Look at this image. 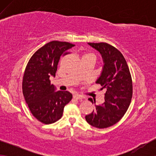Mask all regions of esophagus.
Instances as JSON below:
<instances>
[{"label":"esophagus","mask_w":156,"mask_h":156,"mask_svg":"<svg viewBox=\"0 0 156 156\" xmlns=\"http://www.w3.org/2000/svg\"><path fill=\"white\" fill-rule=\"evenodd\" d=\"M73 97L76 99H83V98H84L82 95L77 94H75L73 96Z\"/></svg>","instance_id":"esophagus-1"}]
</instances>
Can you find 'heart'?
Wrapping results in <instances>:
<instances>
[{
	"mask_svg": "<svg viewBox=\"0 0 156 156\" xmlns=\"http://www.w3.org/2000/svg\"><path fill=\"white\" fill-rule=\"evenodd\" d=\"M94 57V58H95V55L92 54V53H86V54H84L82 56V57Z\"/></svg>",
	"mask_w": 156,
	"mask_h": 156,
	"instance_id": "b5f03b06",
	"label": "heart"
}]
</instances>
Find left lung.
<instances>
[{
  "label": "left lung",
  "mask_w": 156,
  "mask_h": 156,
  "mask_svg": "<svg viewBox=\"0 0 156 156\" xmlns=\"http://www.w3.org/2000/svg\"><path fill=\"white\" fill-rule=\"evenodd\" d=\"M101 53L104 68L97 84L106 89L105 101L96 105L95 109L85 116L87 123L98 129L116 124L129 107L133 95V84L129 66L118 49L106 42H89ZM89 101L93 102L90 98ZM95 104V101H94Z\"/></svg>",
  "instance_id": "obj_1"
}]
</instances>
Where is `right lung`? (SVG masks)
<instances>
[{
    "mask_svg": "<svg viewBox=\"0 0 156 156\" xmlns=\"http://www.w3.org/2000/svg\"><path fill=\"white\" fill-rule=\"evenodd\" d=\"M74 45L57 40L48 42L34 53L25 68L23 94L32 114L44 124L60 119L64 107L72 99L69 91H55L50 77L55 76L60 57L69 54Z\"/></svg>",
    "mask_w": 156,
    "mask_h": 156,
    "instance_id": "obj_1",
    "label": "right lung"
}]
</instances>
